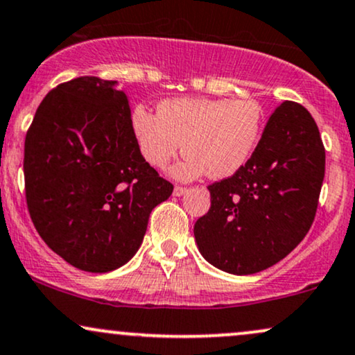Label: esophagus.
<instances>
[{
	"mask_svg": "<svg viewBox=\"0 0 355 355\" xmlns=\"http://www.w3.org/2000/svg\"><path fill=\"white\" fill-rule=\"evenodd\" d=\"M187 191H189V190H187L185 187H175V189H173V195H175V196H182V195H185Z\"/></svg>",
	"mask_w": 355,
	"mask_h": 355,
	"instance_id": "obj_1",
	"label": "esophagus"
}]
</instances>
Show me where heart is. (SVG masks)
<instances>
[{
	"label": "heart",
	"mask_w": 355,
	"mask_h": 355,
	"mask_svg": "<svg viewBox=\"0 0 355 355\" xmlns=\"http://www.w3.org/2000/svg\"><path fill=\"white\" fill-rule=\"evenodd\" d=\"M132 134L145 160L165 168L183 150L187 159L173 168L178 180L234 175L251 159L263 132V109L254 99H166L159 114L137 105Z\"/></svg>",
	"instance_id": "heart-1"
}]
</instances>
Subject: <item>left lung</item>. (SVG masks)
I'll return each mask as SVG.
<instances>
[{"instance_id": "1", "label": "left lung", "mask_w": 355, "mask_h": 355, "mask_svg": "<svg viewBox=\"0 0 355 355\" xmlns=\"http://www.w3.org/2000/svg\"><path fill=\"white\" fill-rule=\"evenodd\" d=\"M326 152L313 115L286 101L268 121L251 159L208 187L211 207L193 233L208 263L254 275L288 256L313 225Z\"/></svg>"}]
</instances>
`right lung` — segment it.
<instances>
[{
	"instance_id": "add662e5",
	"label": "right lung",
	"mask_w": 355,
	"mask_h": 355,
	"mask_svg": "<svg viewBox=\"0 0 355 355\" xmlns=\"http://www.w3.org/2000/svg\"><path fill=\"white\" fill-rule=\"evenodd\" d=\"M24 183L46 245L89 272L132 259L150 211L173 191L137 147L125 92L94 76L42 99L24 140Z\"/></svg>"
}]
</instances>
